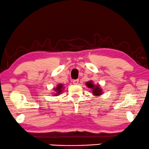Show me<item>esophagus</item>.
<instances>
[{"label":"esophagus","instance_id":"esophagus-1","mask_svg":"<svg viewBox=\"0 0 149 149\" xmlns=\"http://www.w3.org/2000/svg\"><path fill=\"white\" fill-rule=\"evenodd\" d=\"M73 84H79V79H74V80H73Z\"/></svg>","mask_w":149,"mask_h":149}]
</instances>
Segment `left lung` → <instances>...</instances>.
Returning a JSON list of instances; mask_svg holds the SVG:
<instances>
[{"instance_id": "obj_1", "label": "left lung", "mask_w": 149, "mask_h": 149, "mask_svg": "<svg viewBox=\"0 0 149 149\" xmlns=\"http://www.w3.org/2000/svg\"><path fill=\"white\" fill-rule=\"evenodd\" d=\"M86 85L88 87V88H90L92 89L93 94V95H95V96L100 95L102 93V89L100 88V86L99 85H94L93 84V81H92L86 82Z\"/></svg>"}]
</instances>
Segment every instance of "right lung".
<instances>
[{"label": "right lung", "instance_id": "obj_1", "mask_svg": "<svg viewBox=\"0 0 149 149\" xmlns=\"http://www.w3.org/2000/svg\"><path fill=\"white\" fill-rule=\"evenodd\" d=\"M63 84H58L57 86V87L56 88H54V90H55V91L56 92L55 93V95H59V94L61 93V92H62L63 89Z\"/></svg>", "mask_w": 149, "mask_h": 149}]
</instances>
